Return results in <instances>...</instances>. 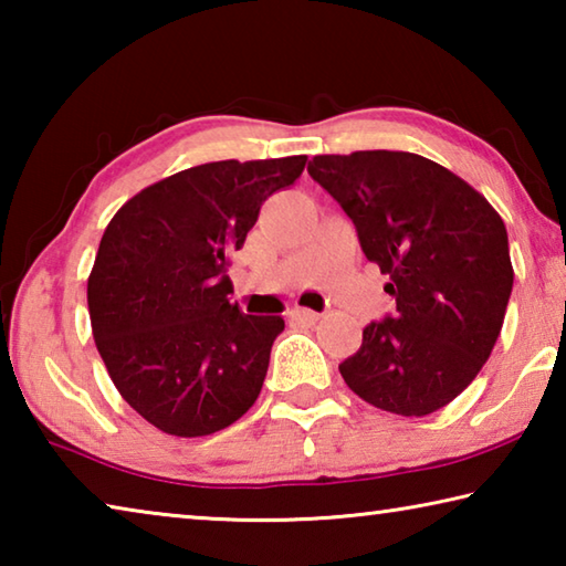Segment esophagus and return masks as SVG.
Here are the masks:
<instances>
[{
  "label": "esophagus",
  "mask_w": 566,
  "mask_h": 566,
  "mask_svg": "<svg viewBox=\"0 0 566 566\" xmlns=\"http://www.w3.org/2000/svg\"><path fill=\"white\" fill-rule=\"evenodd\" d=\"M317 319H319V314L312 312V310H304V306H294V310H290V322L314 324Z\"/></svg>",
  "instance_id": "esophagus-1"
}]
</instances>
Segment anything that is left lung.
<instances>
[{"label":"left lung","instance_id":"obj_1","mask_svg":"<svg viewBox=\"0 0 566 566\" xmlns=\"http://www.w3.org/2000/svg\"><path fill=\"white\" fill-rule=\"evenodd\" d=\"M306 171L347 212L397 300L339 364L344 381L391 415H432L472 385L502 332L514 284L502 217L462 177L411 151L319 155Z\"/></svg>","mask_w":566,"mask_h":566}]
</instances>
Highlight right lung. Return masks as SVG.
I'll return each instance as SVG.
<instances>
[{"label":"right lung","instance_id":"obj_1","mask_svg":"<svg viewBox=\"0 0 566 566\" xmlns=\"http://www.w3.org/2000/svg\"><path fill=\"white\" fill-rule=\"evenodd\" d=\"M306 157L209 161L157 181L104 229L92 334L124 401L165 434L207 437L260 397L284 319L229 302V254Z\"/></svg>","mask_w":566,"mask_h":566}]
</instances>
